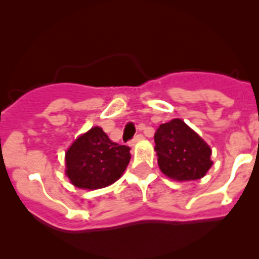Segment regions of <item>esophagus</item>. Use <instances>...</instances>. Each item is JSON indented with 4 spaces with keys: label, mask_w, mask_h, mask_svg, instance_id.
Returning a JSON list of instances; mask_svg holds the SVG:
<instances>
[{
    "label": "esophagus",
    "mask_w": 259,
    "mask_h": 259,
    "mask_svg": "<svg viewBox=\"0 0 259 259\" xmlns=\"http://www.w3.org/2000/svg\"><path fill=\"white\" fill-rule=\"evenodd\" d=\"M144 139H145V137H144L143 135H137V136H135L134 139H132V140L130 141V145H131V146L136 145L137 143H140V141H143Z\"/></svg>",
    "instance_id": "obj_1"
}]
</instances>
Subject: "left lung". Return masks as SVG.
<instances>
[{
	"label": "left lung",
	"instance_id": "obj_1",
	"mask_svg": "<svg viewBox=\"0 0 259 259\" xmlns=\"http://www.w3.org/2000/svg\"><path fill=\"white\" fill-rule=\"evenodd\" d=\"M154 141L158 166L168 179L198 180L212 166L211 148L182 119H171L159 125Z\"/></svg>",
	"mask_w": 259,
	"mask_h": 259
}]
</instances>
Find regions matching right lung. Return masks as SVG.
Here are the masks:
<instances>
[{"mask_svg": "<svg viewBox=\"0 0 259 259\" xmlns=\"http://www.w3.org/2000/svg\"><path fill=\"white\" fill-rule=\"evenodd\" d=\"M107 137L101 127H92L76 137L65 154V174L76 188L95 191L109 187L127 168L131 153Z\"/></svg>", "mask_w": 259, "mask_h": 259, "instance_id": "add662e5", "label": "right lung"}]
</instances>
